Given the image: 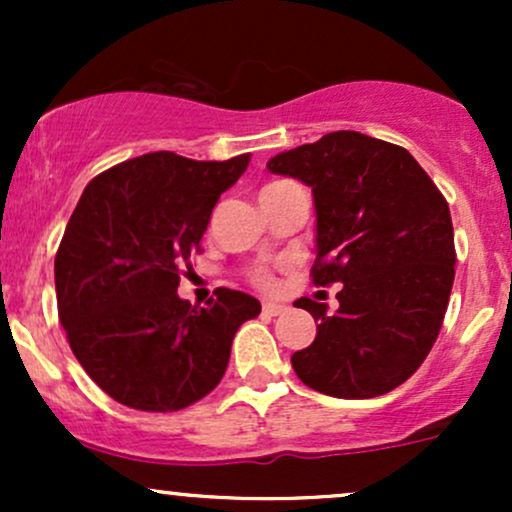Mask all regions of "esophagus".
<instances>
[{"label":"esophagus","mask_w":512,"mask_h":512,"mask_svg":"<svg viewBox=\"0 0 512 512\" xmlns=\"http://www.w3.org/2000/svg\"><path fill=\"white\" fill-rule=\"evenodd\" d=\"M262 310L267 315H284L286 310H289V305H284V303H276V301H264L262 303Z\"/></svg>","instance_id":"34e87169"}]
</instances>
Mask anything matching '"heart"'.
Here are the masks:
<instances>
[{"mask_svg":"<svg viewBox=\"0 0 512 512\" xmlns=\"http://www.w3.org/2000/svg\"><path fill=\"white\" fill-rule=\"evenodd\" d=\"M252 281H255L260 289H272L274 286V276L269 274L267 269H255V272H252Z\"/></svg>","mask_w":512,"mask_h":512,"instance_id":"heart-1","label":"heart"}]
</instances>
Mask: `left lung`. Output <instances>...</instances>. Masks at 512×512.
<instances>
[{
  "label": "left lung",
  "mask_w": 512,
  "mask_h": 512,
  "mask_svg": "<svg viewBox=\"0 0 512 512\" xmlns=\"http://www.w3.org/2000/svg\"><path fill=\"white\" fill-rule=\"evenodd\" d=\"M274 175L313 190V281H339L337 313L298 298L315 342L291 356L322 395L370 399L395 390L436 342L452 281L455 236L445 197L407 149L361 132H330L269 158Z\"/></svg>",
  "instance_id": "8db88e82"
}]
</instances>
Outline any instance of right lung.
<instances>
[{
  "instance_id": "1",
  "label": "right lung",
  "mask_w": 512,
  "mask_h": 512,
  "mask_svg": "<svg viewBox=\"0 0 512 512\" xmlns=\"http://www.w3.org/2000/svg\"><path fill=\"white\" fill-rule=\"evenodd\" d=\"M250 154L192 161L154 151L86 185L55 257L60 322L103 392L142 411H178L223 378L238 327L262 305L216 289L204 308L178 296L211 209Z\"/></svg>"
}]
</instances>
